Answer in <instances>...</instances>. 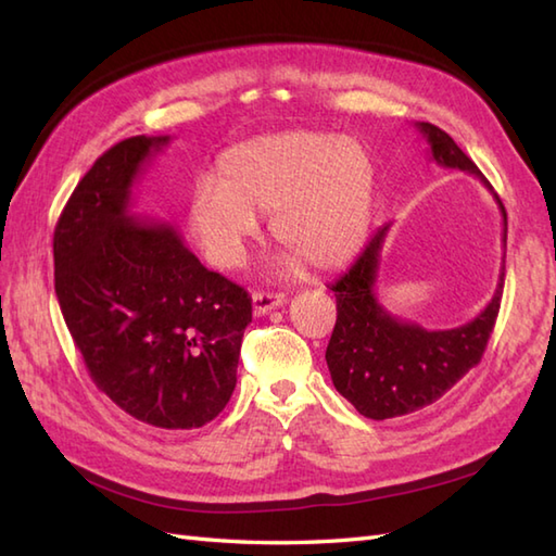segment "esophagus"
Returning a JSON list of instances; mask_svg holds the SVG:
<instances>
[{
  "instance_id": "esophagus-1",
  "label": "esophagus",
  "mask_w": 556,
  "mask_h": 556,
  "mask_svg": "<svg viewBox=\"0 0 556 556\" xmlns=\"http://www.w3.org/2000/svg\"><path fill=\"white\" fill-rule=\"evenodd\" d=\"M285 293H275V291H255L253 293V313L255 315H265L269 311L285 305Z\"/></svg>"
}]
</instances>
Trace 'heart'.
I'll use <instances>...</instances> for the list:
<instances>
[{
    "label": "heart",
    "mask_w": 556,
    "mask_h": 556,
    "mask_svg": "<svg viewBox=\"0 0 556 556\" xmlns=\"http://www.w3.org/2000/svg\"><path fill=\"white\" fill-rule=\"evenodd\" d=\"M375 205V162L353 138L315 131L257 136L222 152L215 184H200L188 205L191 231L217 267H241L271 215V233L317 269L358 251Z\"/></svg>",
    "instance_id": "1"
}]
</instances>
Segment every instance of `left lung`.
Instances as JSON below:
<instances>
[{"mask_svg": "<svg viewBox=\"0 0 556 556\" xmlns=\"http://www.w3.org/2000/svg\"><path fill=\"white\" fill-rule=\"evenodd\" d=\"M418 128L428 138L437 164L473 174L492 191L485 176L452 136L428 122H420ZM497 203L504 217L506 245V210L500 198ZM387 229L389 224L377 229L353 265L329 285L337 296V325L325 353L327 368L337 392L349 399L361 416L372 420L406 416L434 404L470 368H476L497 323L504 289L502 267L497 291L488 308L476 320L454 329L428 332L416 323L399 320L375 296Z\"/></svg>", "mask_w": 556, "mask_h": 556, "instance_id": "8db88e82", "label": "left lung"}]
</instances>
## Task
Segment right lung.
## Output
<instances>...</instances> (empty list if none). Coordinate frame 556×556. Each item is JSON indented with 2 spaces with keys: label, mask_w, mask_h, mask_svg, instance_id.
<instances>
[{
  "label": "right lung",
  "mask_w": 556,
  "mask_h": 556,
  "mask_svg": "<svg viewBox=\"0 0 556 556\" xmlns=\"http://www.w3.org/2000/svg\"><path fill=\"white\" fill-rule=\"evenodd\" d=\"M167 143L126 138L78 181L54 227V291L100 392L140 422L191 430L229 404L253 305L172 224L128 210L136 176Z\"/></svg>",
  "instance_id": "1"
}]
</instances>
